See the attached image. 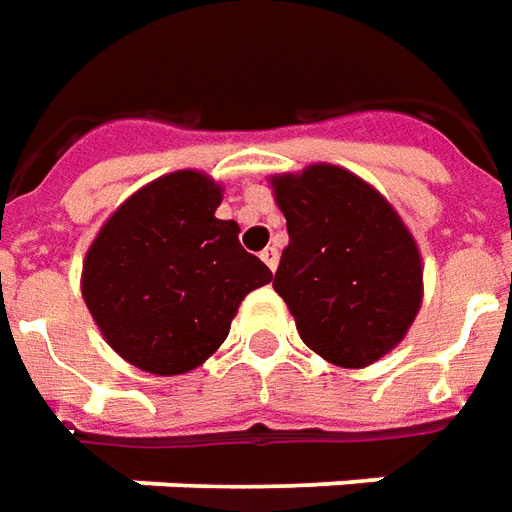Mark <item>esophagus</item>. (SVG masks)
<instances>
[{"instance_id": "obj_1", "label": "esophagus", "mask_w": 512, "mask_h": 512, "mask_svg": "<svg viewBox=\"0 0 512 512\" xmlns=\"http://www.w3.org/2000/svg\"><path fill=\"white\" fill-rule=\"evenodd\" d=\"M260 260H263V263H266V266L274 271V269H277V263H280V252H277L274 246H266V249L260 252Z\"/></svg>"}]
</instances>
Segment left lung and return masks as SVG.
Masks as SVG:
<instances>
[{
	"mask_svg": "<svg viewBox=\"0 0 512 512\" xmlns=\"http://www.w3.org/2000/svg\"><path fill=\"white\" fill-rule=\"evenodd\" d=\"M271 187L288 227L274 291L302 342L350 370L387 356L423 300V260L401 215L336 165L271 176Z\"/></svg>",
	"mask_w": 512,
	"mask_h": 512,
	"instance_id": "1",
	"label": "left lung"
}]
</instances>
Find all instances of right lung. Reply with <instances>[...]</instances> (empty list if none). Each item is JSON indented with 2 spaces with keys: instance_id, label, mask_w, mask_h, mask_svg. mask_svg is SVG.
I'll use <instances>...</instances> for the list:
<instances>
[{
  "instance_id": "1",
  "label": "right lung",
  "mask_w": 512,
  "mask_h": 512,
  "mask_svg": "<svg viewBox=\"0 0 512 512\" xmlns=\"http://www.w3.org/2000/svg\"><path fill=\"white\" fill-rule=\"evenodd\" d=\"M221 184L176 170L114 210L86 252L81 291L114 353L154 375L196 370L224 344L238 305L271 283L263 260L215 218Z\"/></svg>"
}]
</instances>
